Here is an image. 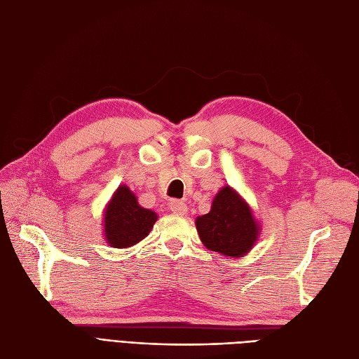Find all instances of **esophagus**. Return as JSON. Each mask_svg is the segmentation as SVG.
<instances>
[{"mask_svg": "<svg viewBox=\"0 0 359 359\" xmlns=\"http://www.w3.org/2000/svg\"><path fill=\"white\" fill-rule=\"evenodd\" d=\"M169 210L173 212V214H186L187 212V203L186 202H181V201H170L169 203Z\"/></svg>", "mask_w": 359, "mask_h": 359, "instance_id": "1", "label": "esophagus"}]
</instances>
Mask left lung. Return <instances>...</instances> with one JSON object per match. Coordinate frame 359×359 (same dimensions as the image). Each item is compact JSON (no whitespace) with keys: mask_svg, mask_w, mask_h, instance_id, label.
<instances>
[{"mask_svg":"<svg viewBox=\"0 0 359 359\" xmlns=\"http://www.w3.org/2000/svg\"><path fill=\"white\" fill-rule=\"evenodd\" d=\"M194 223L206 248L233 259L247 256L262 232L252 206L231 186L219 190L210 212L199 215Z\"/></svg>","mask_w":359,"mask_h":359,"instance_id":"1","label":"left lung"}]
</instances>
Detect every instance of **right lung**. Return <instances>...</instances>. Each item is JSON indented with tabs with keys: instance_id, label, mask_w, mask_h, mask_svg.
I'll list each match as a JSON object with an SVG mask.
<instances>
[{
	"instance_id": "1",
	"label": "right lung",
	"mask_w": 359,
	"mask_h": 359,
	"mask_svg": "<svg viewBox=\"0 0 359 359\" xmlns=\"http://www.w3.org/2000/svg\"><path fill=\"white\" fill-rule=\"evenodd\" d=\"M158 215L140 206L136 194L121 184L103 210V236L114 248H128L148 236Z\"/></svg>"
}]
</instances>
